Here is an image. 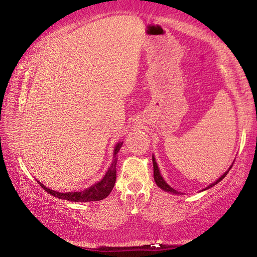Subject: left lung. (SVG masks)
Wrapping results in <instances>:
<instances>
[{
	"label": "left lung",
	"instance_id": "left-lung-1",
	"mask_svg": "<svg viewBox=\"0 0 257 257\" xmlns=\"http://www.w3.org/2000/svg\"><path fill=\"white\" fill-rule=\"evenodd\" d=\"M152 160H153V169H154V180H155V182H156V185H158L161 189H163V190H165V191H168V193H171V194H180V193H178L177 190H175L173 188H171L170 186H169L167 182L164 181V179L162 178V176H161V173H160V170H159V167H158V163H156V161H155V158L154 156H152ZM233 164V163H232ZM232 167V165H231ZM231 167L229 168V170L230 169H231ZM229 170L228 171H225L222 176H221L219 179H217L216 181H214L213 182V184H211L210 186L208 187H206L205 189H203V190H206V189H208V188H211V187H213L214 185H216L217 182H220L221 180L223 179V178L227 176V173L229 172Z\"/></svg>",
	"mask_w": 257,
	"mask_h": 257
}]
</instances>
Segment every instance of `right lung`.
Returning <instances> with one entry per match:
<instances>
[{
  "label": "right lung",
  "mask_w": 257,
  "mask_h": 257,
  "mask_svg": "<svg viewBox=\"0 0 257 257\" xmlns=\"http://www.w3.org/2000/svg\"><path fill=\"white\" fill-rule=\"evenodd\" d=\"M121 146H122V142H119L118 144L114 147V153H113V162L111 167L108 168L107 172L105 176L103 177L101 181L96 182V184L93 185L89 188H87L82 191H71V193H59V191L52 190L47 188L40 181H37L42 188L44 189L46 193L51 194L52 196L58 197L60 199H66V201L70 202H95V201H101V199L106 198L113 189L115 184L116 179V155H118V152L120 151Z\"/></svg>",
  "instance_id": "1"
}]
</instances>
